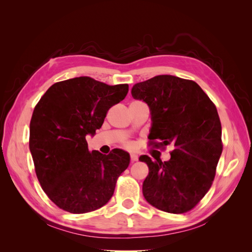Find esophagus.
I'll use <instances>...</instances> for the list:
<instances>
[{
    "mask_svg": "<svg viewBox=\"0 0 252 252\" xmlns=\"http://www.w3.org/2000/svg\"><path fill=\"white\" fill-rule=\"evenodd\" d=\"M130 161H131V163H134V162L138 161V156H136L135 154H131L130 155Z\"/></svg>",
    "mask_w": 252,
    "mask_h": 252,
    "instance_id": "obj_1",
    "label": "esophagus"
}]
</instances>
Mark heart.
I'll use <instances>...</instances> for the list:
<instances>
[{
	"label": "heart",
	"mask_w": 252,
	"mask_h": 252,
	"mask_svg": "<svg viewBox=\"0 0 252 252\" xmlns=\"http://www.w3.org/2000/svg\"><path fill=\"white\" fill-rule=\"evenodd\" d=\"M123 145H124V146H125L126 148H129V149H131V148L134 147V143L131 142V141H125V142L123 143Z\"/></svg>",
	"instance_id": "1"
}]
</instances>
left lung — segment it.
<instances>
[{"label": "left lung", "instance_id": "1", "mask_svg": "<svg viewBox=\"0 0 252 252\" xmlns=\"http://www.w3.org/2000/svg\"><path fill=\"white\" fill-rule=\"evenodd\" d=\"M131 94L151 111L148 146L173 147L167 162L140 157L149 168L145 199L165 212H188L210 189L223 150L216 105L195 82L167 74L135 84Z\"/></svg>", "mask_w": 252, "mask_h": 252}]
</instances>
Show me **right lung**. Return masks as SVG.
<instances>
[{"mask_svg": "<svg viewBox=\"0 0 252 252\" xmlns=\"http://www.w3.org/2000/svg\"><path fill=\"white\" fill-rule=\"evenodd\" d=\"M128 88L80 77L53 84L35 105L29 149L40 185L59 208L86 213L111 199L130 157L117 148L107 156L89 151L86 135L102 127Z\"/></svg>", "mask_w": 252, "mask_h": 252, "instance_id": "1", "label": "right lung"}]
</instances>
